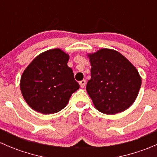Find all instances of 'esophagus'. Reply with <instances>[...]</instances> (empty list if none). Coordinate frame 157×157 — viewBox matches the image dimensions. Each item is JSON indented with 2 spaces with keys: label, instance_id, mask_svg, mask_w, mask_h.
<instances>
[{
  "label": "esophagus",
  "instance_id": "34e87169",
  "mask_svg": "<svg viewBox=\"0 0 157 157\" xmlns=\"http://www.w3.org/2000/svg\"><path fill=\"white\" fill-rule=\"evenodd\" d=\"M86 80H81V81H80V87H81V88H84L85 87V85H86Z\"/></svg>",
  "mask_w": 157,
  "mask_h": 157
}]
</instances>
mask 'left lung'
Returning <instances> with one entry per match:
<instances>
[{
  "label": "left lung",
  "mask_w": 157,
  "mask_h": 157,
  "mask_svg": "<svg viewBox=\"0 0 157 157\" xmlns=\"http://www.w3.org/2000/svg\"><path fill=\"white\" fill-rule=\"evenodd\" d=\"M91 79L86 91L98 111L114 115L129 108L141 86L138 71L121 54L102 48L89 55Z\"/></svg>",
  "instance_id": "left-lung-1"
}]
</instances>
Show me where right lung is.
<instances>
[{
    "label": "right lung",
    "instance_id": "add662e5",
    "mask_svg": "<svg viewBox=\"0 0 157 157\" xmlns=\"http://www.w3.org/2000/svg\"><path fill=\"white\" fill-rule=\"evenodd\" d=\"M69 56L58 48L38 55L23 73L20 90L28 105L43 114H53L67 105L71 95L80 88Z\"/></svg>",
    "mask_w": 157,
    "mask_h": 157
}]
</instances>
